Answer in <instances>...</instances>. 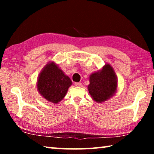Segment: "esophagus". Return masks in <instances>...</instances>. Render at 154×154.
Here are the masks:
<instances>
[{
    "label": "esophagus",
    "instance_id": "esophagus-1",
    "mask_svg": "<svg viewBox=\"0 0 154 154\" xmlns=\"http://www.w3.org/2000/svg\"><path fill=\"white\" fill-rule=\"evenodd\" d=\"M75 86H77V87H81L82 85V83H80V82H79V83H75Z\"/></svg>",
    "mask_w": 154,
    "mask_h": 154
}]
</instances>
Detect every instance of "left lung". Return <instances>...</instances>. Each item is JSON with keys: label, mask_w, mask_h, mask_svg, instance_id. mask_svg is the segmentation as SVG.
I'll use <instances>...</instances> for the list:
<instances>
[{"label": "left lung", "mask_w": 154, "mask_h": 154, "mask_svg": "<svg viewBox=\"0 0 154 154\" xmlns=\"http://www.w3.org/2000/svg\"><path fill=\"white\" fill-rule=\"evenodd\" d=\"M117 88V76L109 64H106L98 71L90 75L88 90L96 103H101L109 100L116 94Z\"/></svg>", "instance_id": "1"}]
</instances>
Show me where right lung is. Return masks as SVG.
Wrapping results in <instances>:
<instances>
[{
    "mask_svg": "<svg viewBox=\"0 0 154 154\" xmlns=\"http://www.w3.org/2000/svg\"><path fill=\"white\" fill-rule=\"evenodd\" d=\"M72 82L54 62H48L38 77L36 88L41 96L49 102L58 103L64 98Z\"/></svg>",
    "mask_w": 154,
    "mask_h": 154,
    "instance_id": "right-lung-1",
    "label": "right lung"
}]
</instances>
